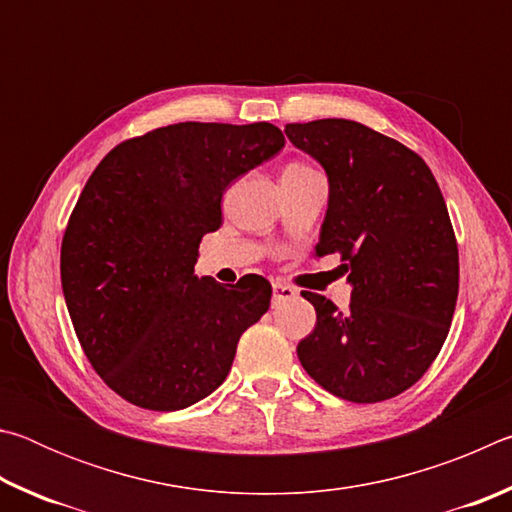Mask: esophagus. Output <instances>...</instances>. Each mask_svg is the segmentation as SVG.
<instances>
[{"label":"esophagus","mask_w":512,"mask_h":512,"mask_svg":"<svg viewBox=\"0 0 512 512\" xmlns=\"http://www.w3.org/2000/svg\"><path fill=\"white\" fill-rule=\"evenodd\" d=\"M291 298H296V291H293L291 287H287V284H282V282L273 284V302H275V305H277V302L291 300Z\"/></svg>","instance_id":"34e87169"}]
</instances>
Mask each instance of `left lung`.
<instances>
[{
	"label": "left lung",
	"instance_id": "1",
	"mask_svg": "<svg viewBox=\"0 0 512 512\" xmlns=\"http://www.w3.org/2000/svg\"><path fill=\"white\" fill-rule=\"evenodd\" d=\"M284 133L325 169L316 253H341L352 287L348 311L305 293L316 327L298 359L336 397L391 400L429 370L452 325L458 248L445 198L418 153L359 121L316 119Z\"/></svg>",
	"mask_w": 512,
	"mask_h": 512
}]
</instances>
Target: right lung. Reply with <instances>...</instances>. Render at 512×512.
Returning <instances> with one entry per match:
<instances>
[{
    "mask_svg": "<svg viewBox=\"0 0 512 512\" xmlns=\"http://www.w3.org/2000/svg\"><path fill=\"white\" fill-rule=\"evenodd\" d=\"M268 121H183L99 162L60 248L65 302L85 357L135 406L178 411L228 377L237 343L271 305V284L194 275L230 183L282 151Z\"/></svg>",
    "mask_w": 512,
    "mask_h": 512,
    "instance_id": "obj_1",
    "label": "right lung"
}]
</instances>
